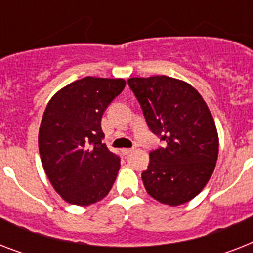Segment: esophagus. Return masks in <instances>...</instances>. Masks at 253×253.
<instances>
[{"label": "esophagus", "mask_w": 253, "mask_h": 253, "mask_svg": "<svg viewBox=\"0 0 253 253\" xmlns=\"http://www.w3.org/2000/svg\"><path fill=\"white\" fill-rule=\"evenodd\" d=\"M132 148H123L122 150V154L123 155H128V154H131V152H132Z\"/></svg>", "instance_id": "obj_1"}]
</instances>
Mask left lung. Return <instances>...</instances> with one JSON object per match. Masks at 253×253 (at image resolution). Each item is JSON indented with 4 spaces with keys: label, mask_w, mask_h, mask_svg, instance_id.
<instances>
[{
    "label": "left lung",
    "mask_w": 253,
    "mask_h": 253,
    "mask_svg": "<svg viewBox=\"0 0 253 253\" xmlns=\"http://www.w3.org/2000/svg\"><path fill=\"white\" fill-rule=\"evenodd\" d=\"M150 130L166 142L152 151L142 173L147 193L160 204L178 206L206 186L215 169L219 138L202 95L190 84L168 76L131 77Z\"/></svg>",
    "instance_id": "left-lung-1"
}]
</instances>
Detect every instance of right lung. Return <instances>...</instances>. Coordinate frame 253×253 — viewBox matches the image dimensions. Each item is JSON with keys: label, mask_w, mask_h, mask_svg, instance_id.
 Here are the masks:
<instances>
[{"label": "right lung", "mask_w": 253, "mask_h": 253, "mask_svg": "<svg viewBox=\"0 0 253 253\" xmlns=\"http://www.w3.org/2000/svg\"><path fill=\"white\" fill-rule=\"evenodd\" d=\"M123 79L84 77L61 87L43 113L38 144L49 182L68 204L89 206L109 194L121 162L102 139L101 118Z\"/></svg>", "instance_id": "obj_1"}]
</instances>
